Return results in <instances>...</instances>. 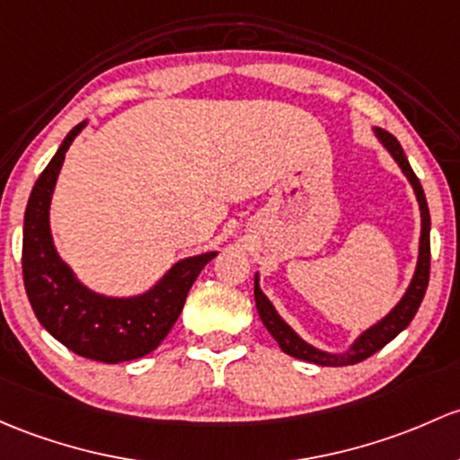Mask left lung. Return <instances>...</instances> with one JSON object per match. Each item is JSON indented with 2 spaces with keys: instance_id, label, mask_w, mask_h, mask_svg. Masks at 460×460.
<instances>
[{
  "instance_id": "obj_1",
  "label": "left lung",
  "mask_w": 460,
  "mask_h": 460,
  "mask_svg": "<svg viewBox=\"0 0 460 460\" xmlns=\"http://www.w3.org/2000/svg\"><path fill=\"white\" fill-rule=\"evenodd\" d=\"M376 138L388 147V152L393 154V158L399 163V167L403 169V173L408 176L410 185H412L414 193H417V200H419V209H421V244H419V262H417V270H414V278L410 282L408 291H405L401 302L396 304L393 311L388 313L379 323L368 328L361 337H357V341L348 348L346 352L341 355H331V352H323L313 348L311 344L302 340L297 332L284 322L282 317L278 315V311L273 308V304L269 302L267 295L260 291V284H258V275H255V306H258V315L262 319V323L267 326V331L273 335V340L278 341L279 348H282L287 355L295 357V359H302V361H311V364L317 366H352V364H359V361L368 359L370 355H375L376 350H381L388 341H393L410 322L412 317L417 315L419 306L423 302V295L428 291V282H429V209H428V200H425V193L421 182H419L417 173L412 172L410 167L408 158H405L403 149L401 145L390 132L385 129L375 128Z\"/></svg>"
}]
</instances>
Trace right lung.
Segmentation results:
<instances>
[{
  "label": "right lung",
  "instance_id": "obj_1",
  "mask_svg": "<svg viewBox=\"0 0 460 460\" xmlns=\"http://www.w3.org/2000/svg\"><path fill=\"white\" fill-rule=\"evenodd\" d=\"M85 123L76 125L43 169L23 216V287L41 326L72 352L92 361L119 364L156 350L185 306L191 284L216 251L181 260L152 291L138 297L92 293L57 255L50 235V198L67 147Z\"/></svg>",
  "mask_w": 460,
  "mask_h": 460
}]
</instances>
